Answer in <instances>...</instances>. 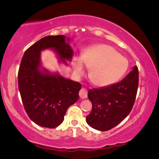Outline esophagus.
I'll use <instances>...</instances> for the list:
<instances>
[{"label": "esophagus", "instance_id": "1", "mask_svg": "<svg viewBox=\"0 0 159 159\" xmlns=\"http://www.w3.org/2000/svg\"><path fill=\"white\" fill-rule=\"evenodd\" d=\"M79 96L81 98H86L87 97V90L85 88H81L79 91Z\"/></svg>", "mask_w": 159, "mask_h": 159}]
</instances>
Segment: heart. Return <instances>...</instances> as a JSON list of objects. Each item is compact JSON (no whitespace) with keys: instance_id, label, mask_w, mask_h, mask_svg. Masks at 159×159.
<instances>
[{"instance_id":"1","label":"heart","mask_w":159,"mask_h":159,"mask_svg":"<svg viewBox=\"0 0 159 159\" xmlns=\"http://www.w3.org/2000/svg\"><path fill=\"white\" fill-rule=\"evenodd\" d=\"M82 61L87 68L90 69V80L98 87L116 83L124 75L129 66L126 58L106 45H98L87 49L82 55ZM82 61L79 58H75L72 62L75 72L78 75L84 73Z\"/></svg>"}]
</instances>
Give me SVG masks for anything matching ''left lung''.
<instances>
[{
	"mask_svg": "<svg viewBox=\"0 0 159 159\" xmlns=\"http://www.w3.org/2000/svg\"><path fill=\"white\" fill-rule=\"evenodd\" d=\"M139 82L137 66L117 83L88 91L92 111L86 117L90 126L107 131L117 125L129 114L136 98Z\"/></svg>",
	"mask_w": 159,
	"mask_h": 159,
	"instance_id": "left-lung-1",
	"label": "left lung"
}]
</instances>
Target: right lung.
Segmentation results:
<instances>
[{"mask_svg": "<svg viewBox=\"0 0 159 159\" xmlns=\"http://www.w3.org/2000/svg\"><path fill=\"white\" fill-rule=\"evenodd\" d=\"M53 48L61 61L71 60L73 51L63 35L48 36L25 51L18 73L19 90L30 119L42 127H57L64 120L68 107L77 102L81 84L58 74L40 71V52Z\"/></svg>", "mask_w": 159, "mask_h": 159, "instance_id": "right-lung-1", "label": "right lung"}]
</instances>
